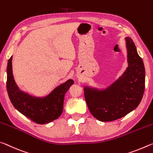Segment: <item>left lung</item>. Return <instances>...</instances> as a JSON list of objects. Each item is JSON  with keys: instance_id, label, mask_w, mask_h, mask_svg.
Returning a JSON list of instances; mask_svg holds the SVG:
<instances>
[{"instance_id": "8db88e82", "label": "left lung", "mask_w": 153, "mask_h": 153, "mask_svg": "<svg viewBox=\"0 0 153 153\" xmlns=\"http://www.w3.org/2000/svg\"><path fill=\"white\" fill-rule=\"evenodd\" d=\"M128 66L116 81L103 88L84 85V95L91 114L100 121H112L136 109L143 97L145 68L132 39L126 37Z\"/></svg>"}]
</instances>
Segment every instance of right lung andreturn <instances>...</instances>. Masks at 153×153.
I'll list each match as a JSON object with an SVG mask.
<instances>
[{"mask_svg":"<svg viewBox=\"0 0 153 153\" xmlns=\"http://www.w3.org/2000/svg\"><path fill=\"white\" fill-rule=\"evenodd\" d=\"M12 59L13 56L7 63V89L15 108L38 124L49 123L59 118L63 111L64 96L73 85V80H67L45 96H33L17 86L13 74Z\"/></svg>","mask_w":153,"mask_h":153,"instance_id":"right-lung-1","label":"right lung"}]
</instances>
